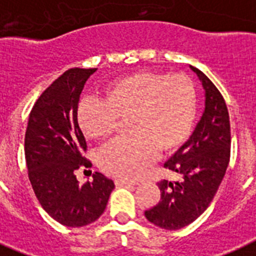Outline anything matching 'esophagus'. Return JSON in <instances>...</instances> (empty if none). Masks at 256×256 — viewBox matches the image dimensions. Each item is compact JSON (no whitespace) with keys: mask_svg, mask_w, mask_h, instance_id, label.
I'll use <instances>...</instances> for the list:
<instances>
[{"mask_svg":"<svg viewBox=\"0 0 256 256\" xmlns=\"http://www.w3.org/2000/svg\"><path fill=\"white\" fill-rule=\"evenodd\" d=\"M116 186H120V187H126V186H134L137 184L136 182L133 180H124V179H116L115 180Z\"/></svg>","mask_w":256,"mask_h":256,"instance_id":"obj_1","label":"esophagus"}]
</instances>
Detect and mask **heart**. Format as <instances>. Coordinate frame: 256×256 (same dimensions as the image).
<instances>
[{
	"mask_svg": "<svg viewBox=\"0 0 256 256\" xmlns=\"http://www.w3.org/2000/svg\"><path fill=\"white\" fill-rule=\"evenodd\" d=\"M196 116L195 84L187 74L137 72L107 85L104 99H81L77 120L92 140H107L126 120L130 137L99 154V166L120 179H134L158 152L171 153L187 141Z\"/></svg>",
	"mask_w": 256,
	"mask_h": 256,
	"instance_id": "obj_1",
	"label": "heart"
}]
</instances>
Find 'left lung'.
I'll list each match as a JSON object with an SVG mask.
<instances>
[{
  "label": "left lung",
  "instance_id": "left-lung-1",
  "mask_svg": "<svg viewBox=\"0 0 256 256\" xmlns=\"http://www.w3.org/2000/svg\"><path fill=\"white\" fill-rule=\"evenodd\" d=\"M206 90V108L190 140L164 164L183 176L182 182L161 180V202L145 210L152 224L176 230L194 222L216 195L230 160V120L225 99L213 82L191 66Z\"/></svg>",
  "mask_w": 256,
  "mask_h": 256
}]
</instances>
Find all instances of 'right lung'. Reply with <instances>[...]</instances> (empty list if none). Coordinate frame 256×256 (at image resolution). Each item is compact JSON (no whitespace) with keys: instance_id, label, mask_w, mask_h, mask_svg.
<instances>
[{"instance_id":"right-lung-1","label":"right lung","mask_w":256,"mask_h":256,"mask_svg":"<svg viewBox=\"0 0 256 256\" xmlns=\"http://www.w3.org/2000/svg\"><path fill=\"white\" fill-rule=\"evenodd\" d=\"M96 69L72 68L50 84L28 116L24 156L28 179L40 206L57 222L72 228L94 222L104 212L115 184L100 172L80 184L76 170L92 166L78 126L80 95Z\"/></svg>"}]
</instances>
